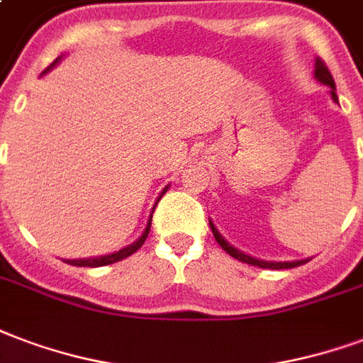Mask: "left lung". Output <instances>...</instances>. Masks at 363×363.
I'll use <instances>...</instances> for the list:
<instances>
[{
  "label": "left lung",
  "mask_w": 363,
  "mask_h": 363,
  "mask_svg": "<svg viewBox=\"0 0 363 363\" xmlns=\"http://www.w3.org/2000/svg\"><path fill=\"white\" fill-rule=\"evenodd\" d=\"M315 79L319 80V82H323V84H327L329 88H331V96L333 99L339 104V98H337V88H335V80H333L331 72H329V69H327V65H325L321 59H318L315 61ZM209 227H211V233H213V236H216L217 244L221 246L229 256H233L235 259H238V262H244V264L248 265H256V267H262V269H291V267H298V265H304L308 259H300V262H264V259H256V257H250L246 256V254H242V252H238L236 248H233L225 238H223L221 235H219V230L213 227V223L209 221Z\"/></svg>",
  "instance_id": "8db88e82"
}]
</instances>
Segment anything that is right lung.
Segmentation results:
<instances>
[{
    "label": "right lung",
    "mask_w": 363,
    "mask_h": 363,
    "mask_svg": "<svg viewBox=\"0 0 363 363\" xmlns=\"http://www.w3.org/2000/svg\"><path fill=\"white\" fill-rule=\"evenodd\" d=\"M59 59H55L53 61L52 65L48 67L44 72H48L50 69H52L55 63H57ZM165 192V190H163ZM160 202V200H157ZM150 225H152V219L147 221V227L146 230H144V235L136 240L134 244H130V246H127V248H123L119 250V252H115V254H109V256H101V257H88V259H65L67 264H71V265H79V267H101V265H109V264H115V262H121V259H125V257H128L130 254H134L136 250L140 248L142 244L146 242V238H147V233H150Z\"/></svg>",
    "instance_id": "obj_1"
}]
</instances>
